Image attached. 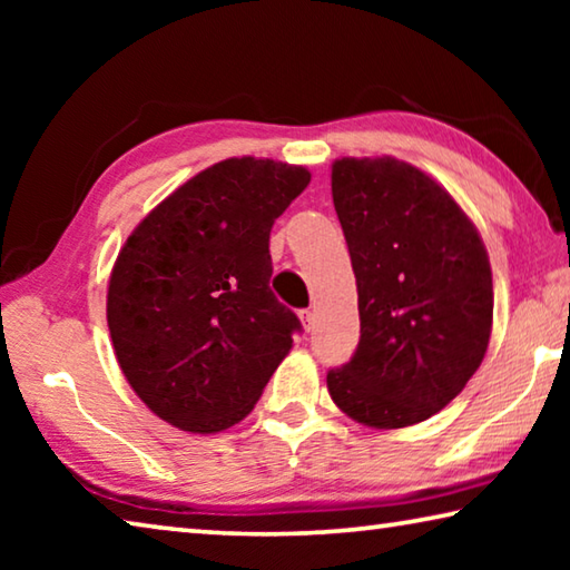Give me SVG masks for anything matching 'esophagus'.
Segmentation results:
<instances>
[{"instance_id": "34e87169", "label": "esophagus", "mask_w": 570, "mask_h": 570, "mask_svg": "<svg viewBox=\"0 0 570 570\" xmlns=\"http://www.w3.org/2000/svg\"><path fill=\"white\" fill-rule=\"evenodd\" d=\"M298 320H302L306 332H312V326H314V312H312V308H302V312H298Z\"/></svg>"}]
</instances>
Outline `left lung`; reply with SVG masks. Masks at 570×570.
<instances>
[{
    "instance_id": "left-lung-1",
    "label": "left lung",
    "mask_w": 570,
    "mask_h": 570,
    "mask_svg": "<svg viewBox=\"0 0 570 570\" xmlns=\"http://www.w3.org/2000/svg\"><path fill=\"white\" fill-rule=\"evenodd\" d=\"M332 198L360 294V344L326 372L336 407L377 430L432 417L478 372L493 274L450 193L397 158H342Z\"/></svg>"
}]
</instances>
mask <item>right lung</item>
Listing matches in <instances>:
<instances>
[{
  "instance_id": "obj_1",
  "label": "right lung",
  "mask_w": 570,
  "mask_h": 570,
  "mask_svg": "<svg viewBox=\"0 0 570 570\" xmlns=\"http://www.w3.org/2000/svg\"><path fill=\"white\" fill-rule=\"evenodd\" d=\"M312 173L228 158L140 220L108 286L115 356L135 394L186 432L246 417L302 332L268 288L274 220Z\"/></svg>"
}]
</instances>
